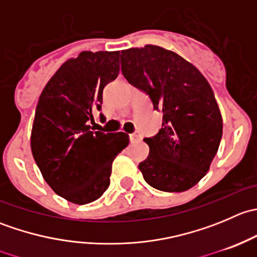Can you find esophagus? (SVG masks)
<instances>
[{
  "label": "esophagus",
  "mask_w": 257,
  "mask_h": 257,
  "mask_svg": "<svg viewBox=\"0 0 257 257\" xmlns=\"http://www.w3.org/2000/svg\"><path fill=\"white\" fill-rule=\"evenodd\" d=\"M142 139V134L139 132H134V133L131 134V141L132 142H138Z\"/></svg>",
  "instance_id": "obj_1"
}]
</instances>
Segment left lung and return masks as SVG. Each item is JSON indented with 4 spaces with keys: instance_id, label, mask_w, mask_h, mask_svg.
<instances>
[{
    "instance_id": "8db88e82",
    "label": "left lung",
    "mask_w": 257,
    "mask_h": 257,
    "mask_svg": "<svg viewBox=\"0 0 257 257\" xmlns=\"http://www.w3.org/2000/svg\"><path fill=\"white\" fill-rule=\"evenodd\" d=\"M121 73L163 112L149 155L139 164L153 188L179 193L205 177L219 149L222 118L214 92L196 67L172 51L148 45L121 51Z\"/></svg>"
}]
</instances>
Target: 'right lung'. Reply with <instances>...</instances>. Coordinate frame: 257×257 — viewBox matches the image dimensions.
I'll use <instances>...</instances> for the list:
<instances>
[{"label": "right lung", "instance_id": "obj_1", "mask_svg": "<svg viewBox=\"0 0 257 257\" xmlns=\"http://www.w3.org/2000/svg\"><path fill=\"white\" fill-rule=\"evenodd\" d=\"M119 51L82 52L64 62L41 93L31 149L43 178L56 194L84 205L110 184L114 158L129 144L128 134L93 132L103 89L118 77ZM102 116V114H100Z\"/></svg>", "mask_w": 257, "mask_h": 257}]
</instances>
